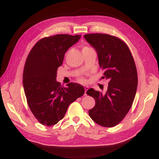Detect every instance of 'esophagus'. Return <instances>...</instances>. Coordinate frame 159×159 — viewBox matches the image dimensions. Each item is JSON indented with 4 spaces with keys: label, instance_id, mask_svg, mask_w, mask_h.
Segmentation results:
<instances>
[{
    "label": "esophagus",
    "instance_id": "esophagus-1",
    "mask_svg": "<svg viewBox=\"0 0 159 159\" xmlns=\"http://www.w3.org/2000/svg\"><path fill=\"white\" fill-rule=\"evenodd\" d=\"M88 89H89V88H88V86H86V87H85V94H84L85 95H87V93H87V90Z\"/></svg>",
    "mask_w": 159,
    "mask_h": 159
}]
</instances>
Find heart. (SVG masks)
<instances>
[{
	"instance_id": "b5f03b06",
	"label": "heart",
	"mask_w": 159,
	"mask_h": 159,
	"mask_svg": "<svg viewBox=\"0 0 159 159\" xmlns=\"http://www.w3.org/2000/svg\"><path fill=\"white\" fill-rule=\"evenodd\" d=\"M85 48H86V47H85Z\"/></svg>"
}]
</instances>
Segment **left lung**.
<instances>
[{
  "mask_svg": "<svg viewBox=\"0 0 159 159\" xmlns=\"http://www.w3.org/2000/svg\"><path fill=\"white\" fill-rule=\"evenodd\" d=\"M98 53L99 65L104 79L109 80L105 93L90 88L87 95L95 99L89 110L90 118L104 127L118 124L128 114L135 97L138 73L129 48L118 38L104 34L84 35Z\"/></svg>",
  "mask_w": 159,
  "mask_h": 159,
  "instance_id": "1",
  "label": "left lung"
}]
</instances>
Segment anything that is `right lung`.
<instances>
[{
	"instance_id": "add662e5",
	"label": "right lung",
	"mask_w": 159,
	"mask_h": 159,
	"mask_svg": "<svg viewBox=\"0 0 159 159\" xmlns=\"http://www.w3.org/2000/svg\"><path fill=\"white\" fill-rule=\"evenodd\" d=\"M80 37L81 35L58 34L44 38L36 43L26 59L24 90L31 112L43 125L57 124L70 104L85 93L80 84L70 83L63 87L56 80L64 54Z\"/></svg>"
}]
</instances>
